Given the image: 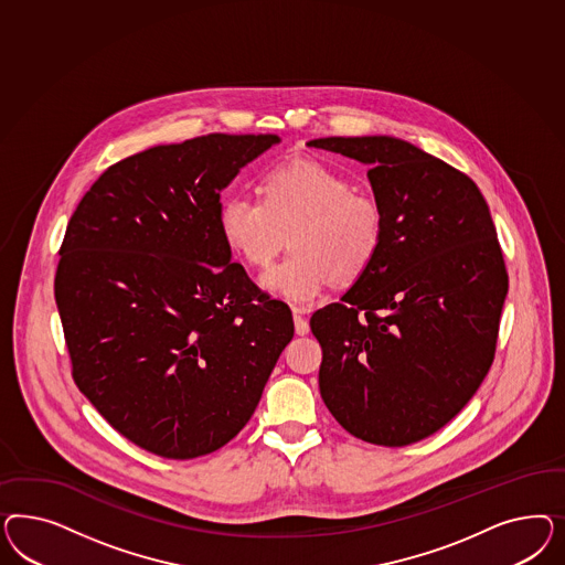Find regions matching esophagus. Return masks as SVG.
<instances>
[{"instance_id":"1","label":"esophagus","mask_w":565,"mask_h":565,"mask_svg":"<svg viewBox=\"0 0 565 565\" xmlns=\"http://www.w3.org/2000/svg\"><path fill=\"white\" fill-rule=\"evenodd\" d=\"M307 308H294V329H296V335H308L310 327H308Z\"/></svg>"}]
</instances>
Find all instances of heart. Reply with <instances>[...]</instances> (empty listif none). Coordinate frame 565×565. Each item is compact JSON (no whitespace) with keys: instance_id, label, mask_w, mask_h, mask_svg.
<instances>
[{"instance_id":"b5f03b06","label":"heart","mask_w":565,"mask_h":565,"mask_svg":"<svg viewBox=\"0 0 565 565\" xmlns=\"http://www.w3.org/2000/svg\"><path fill=\"white\" fill-rule=\"evenodd\" d=\"M260 199L232 194L220 206V230L248 265L265 267L290 232V257L260 286L291 305L312 302L329 277L352 281L369 269L383 239V211L348 178L315 159H290L260 175Z\"/></svg>"}]
</instances>
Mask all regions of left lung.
Here are the masks:
<instances>
[{
	"label": "left lung",
	"instance_id": "obj_1",
	"mask_svg": "<svg viewBox=\"0 0 565 565\" xmlns=\"http://www.w3.org/2000/svg\"><path fill=\"white\" fill-rule=\"evenodd\" d=\"M369 166L383 239L342 302L310 329L333 418L369 444L402 447L445 427L495 356L508 271L487 201L462 171L402 138H315Z\"/></svg>",
	"mask_w": 565,
	"mask_h": 565
}]
</instances>
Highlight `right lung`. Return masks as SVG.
Wrapping results in <instances>:
<instances>
[{
  "mask_svg": "<svg viewBox=\"0 0 565 565\" xmlns=\"http://www.w3.org/2000/svg\"><path fill=\"white\" fill-rule=\"evenodd\" d=\"M275 135H206L107 168L70 217L55 302L72 375L103 418L170 460L250 420L294 338L220 230L222 190Z\"/></svg>",
  "mask_w": 565,
  "mask_h": 565,
  "instance_id": "obj_1",
  "label": "right lung"
}]
</instances>
